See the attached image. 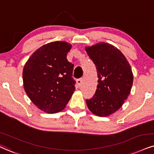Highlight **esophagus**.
Returning <instances> with one entry per match:
<instances>
[{"label":"esophagus","instance_id":"1","mask_svg":"<svg viewBox=\"0 0 154 154\" xmlns=\"http://www.w3.org/2000/svg\"><path fill=\"white\" fill-rule=\"evenodd\" d=\"M76 81L78 83V86H81V85H82V83H83V79H79Z\"/></svg>","mask_w":154,"mask_h":154}]
</instances>
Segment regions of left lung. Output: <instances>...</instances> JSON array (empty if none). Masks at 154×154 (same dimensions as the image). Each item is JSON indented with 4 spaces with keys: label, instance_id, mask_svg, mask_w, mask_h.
<instances>
[{
    "label": "left lung",
    "instance_id": "1",
    "mask_svg": "<svg viewBox=\"0 0 154 154\" xmlns=\"http://www.w3.org/2000/svg\"><path fill=\"white\" fill-rule=\"evenodd\" d=\"M96 66L98 85L96 93L86 104L98 116H108L119 110L131 89L133 73L126 58L119 49L106 43L86 47Z\"/></svg>",
    "mask_w": 154,
    "mask_h": 154
}]
</instances>
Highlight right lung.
Returning <instances> with one entry per match:
<instances>
[{
  "instance_id": "right-lung-1",
  "label": "right lung",
  "mask_w": 154,
  "mask_h": 154,
  "mask_svg": "<svg viewBox=\"0 0 154 154\" xmlns=\"http://www.w3.org/2000/svg\"><path fill=\"white\" fill-rule=\"evenodd\" d=\"M71 45L55 41L36 50L23 71L24 89L38 109L48 113L65 108L75 91L74 65L68 61Z\"/></svg>"
}]
</instances>
